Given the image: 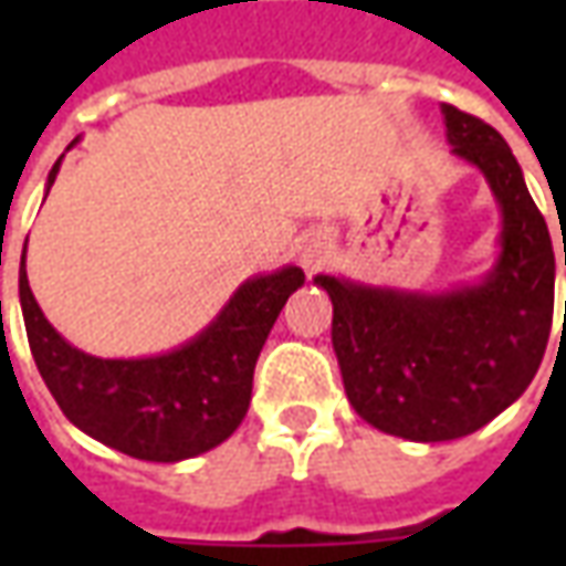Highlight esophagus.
<instances>
[{"instance_id":"1","label":"esophagus","mask_w":566,"mask_h":566,"mask_svg":"<svg viewBox=\"0 0 566 566\" xmlns=\"http://www.w3.org/2000/svg\"><path fill=\"white\" fill-rule=\"evenodd\" d=\"M327 254H331V239L324 233H308L303 239V245H300V260H303L306 270H318L321 263L327 260Z\"/></svg>"}]
</instances>
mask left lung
I'll return each mask as SVG.
<instances>
[{
	"mask_svg": "<svg viewBox=\"0 0 566 566\" xmlns=\"http://www.w3.org/2000/svg\"><path fill=\"white\" fill-rule=\"evenodd\" d=\"M442 120L451 154L473 163L497 199L500 254L485 279L400 291L315 275L333 303L348 403L381 433L412 442L461 439L515 403L546 355L555 308L552 235L510 145L454 105H442Z\"/></svg>",
	"mask_w": 566,
	"mask_h": 566,
	"instance_id": "obj_1",
	"label": "left lung"
}]
</instances>
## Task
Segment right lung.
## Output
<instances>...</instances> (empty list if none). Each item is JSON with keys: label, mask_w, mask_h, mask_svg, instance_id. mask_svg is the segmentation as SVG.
<instances>
[{"label": "right lung", "mask_w": 566, "mask_h": 566, "mask_svg": "<svg viewBox=\"0 0 566 566\" xmlns=\"http://www.w3.org/2000/svg\"><path fill=\"white\" fill-rule=\"evenodd\" d=\"M60 163L63 157L44 190L54 185ZM303 282L300 266L254 275L190 343L127 360L93 357L69 345L35 303L27 270H20V308L35 367L63 416L108 449L139 461L175 463L221 446L242 424L260 348Z\"/></svg>", "instance_id": "1"}]
</instances>
